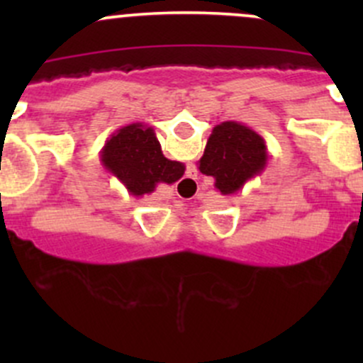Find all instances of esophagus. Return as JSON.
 I'll list each match as a JSON object with an SVG mask.
<instances>
[{
    "label": "esophagus",
    "instance_id": "esophagus-1",
    "mask_svg": "<svg viewBox=\"0 0 363 363\" xmlns=\"http://www.w3.org/2000/svg\"><path fill=\"white\" fill-rule=\"evenodd\" d=\"M177 188H179V191H182V193H184V195H191V193L195 191V188H196L195 179H191V177L182 179V181L179 182Z\"/></svg>",
    "mask_w": 363,
    "mask_h": 363
}]
</instances>
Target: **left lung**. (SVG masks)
I'll return each mask as SVG.
<instances>
[{
    "label": "left lung",
    "instance_id": "1",
    "mask_svg": "<svg viewBox=\"0 0 363 363\" xmlns=\"http://www.w3.org/2000/svg\"><path fill=\"white\" fill-rule=\"evenodd\" d=\"M267 163L265 138L244 123L225 121L212 130L199 161V170L214 177V188L230 196L262 174Z\"/></svg>",
    "mask_w": 363,
    "mask_h": 363
}]
</instances>
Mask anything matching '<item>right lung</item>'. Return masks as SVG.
Masks as SVG:
<instances>
[{
	"label": "right lung",
	"instance_id": "obj_1",
	"mask_svg": "<svg viewBox=\"0 0 363 363\" xmlns=\"http://www.w3.org/2000/svg\"><path fill=\"white\" fill-rule=\"evenodd\" d=\"M100 161L135 199L155 193L158 184H174L186 170L181 161L164 158L155 130L142 123L113 131L100 151Z\"/></svg>",
	"mask_w": 363,
	"mask_h": 363
}]
</instances>
